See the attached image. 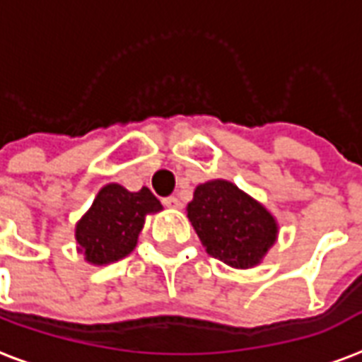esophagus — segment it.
Listing matches in <instances>:
<instances>
[{
  "mask_svg": "<svg viewBox=\"0 0 362 362\" xmlns=\"http://www.w3.org/2000/svg\"><path fill=\"white\" fill-rule=\"evenodd\" d=\"M163 205L169 206V209H180L182 203H180V199H178V197L170 195V197H165V199H163Z\"/></svg>",
  "mask_w": 362,
  "mask_h": 362,
  "instance_id": "34e87169",
  "label": "esophagus"
}]
</instances>
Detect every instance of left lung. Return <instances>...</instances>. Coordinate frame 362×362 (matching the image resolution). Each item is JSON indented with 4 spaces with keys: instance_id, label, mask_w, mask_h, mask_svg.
<instances>
[{
    "instance_id": "left-lung-1",
    "label": "left lung",
    "mask_w": 362,
    "mask_h": 362,
    "mask_svg": "<svg viewBox=\"0 0 362 362\" xmlns=\"http://www.w3.org/2000/svg\"><path fill=\"white\" fill-rule=\"evenodd\" d=\"M186 211L206 252L237 269L258 266L277 241L272 212L228 180L199 184Z\"/></svg>"
}]
</instances>
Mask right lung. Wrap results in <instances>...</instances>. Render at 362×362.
I'll return each instance as SVG.
<instances>
[{"label":"right lung","mask_w":362,"mask_h":362,"mask_svg":"<svg viewBox=\"0 0 362 362\" xmlns=\"http://www.w3.org/2000/svg\"><path fill=\"white\" fill-rule=\"evenodd\" d=\"M159 211L163 205L148 187L129 192L119 184H106L77 222V250L95 266L121 260L136 247L146 216Z\"/></svg>","instance_id":"add662e5"}]
</instances>
